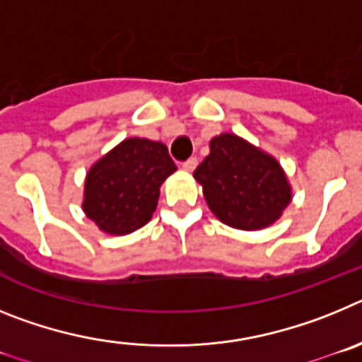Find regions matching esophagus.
Masks as SVG:
<instances>
[{"label":"esophagus","instance_id":"34e87169","mask_svg":"<svg viewBox=\"0 0 362 362\" xmlns=\"http://www.w3.org/2000/svg\"><path fill=\"white\" fill-rule=\"evenodd\" d=\"M196 166H197V158H190V159H187V161L183 163V168L187 172L196 170Z\"/></svg>","mask_w":362,"mask_h":362}]
</instances>
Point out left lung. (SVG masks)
<instances>
[{"instance_id":"8db88e82","label":"left lung","mask_w":362,"mask_h":362,"mask_svg":"<svg viewBox=\"0 0 362 362\" xmlns=\"http://www.w3.org/2000/svg\"><path fill=\"white\" fill-rule=\"evenodd\" d=\"M194 177L214 216L238 230L274 225L292 201V187L277 159L235 134L214 137Z\"/></svg>"}]
</instances>
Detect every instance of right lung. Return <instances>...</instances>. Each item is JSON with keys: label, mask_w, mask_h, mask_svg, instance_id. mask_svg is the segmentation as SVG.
Returning <instances> with one entry per match:
<instances>
[{"label": "right lung", "mask_w": 362, "mask_h": 362, "mask_svg": "<svg viewBox=\"0 0 362 362\" xmlns=\"http://www.w3.org/2000/svg\"><path fill=\"white\" fill-rule=\"evenodd\" d=\"M175 170L163 143L129 137L90 166L83 212L110 235L134 232L152 219L159 188Z\"/></svg>", "instance_id": "obj_1"}]
</instances>
